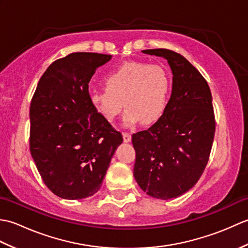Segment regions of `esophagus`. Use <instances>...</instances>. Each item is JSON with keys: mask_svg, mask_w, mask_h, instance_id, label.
Listing matches in <instances>:
<instances>
[{"mask_svg": "<svg viewBox=\"0 0 248 248\" xmlns=\"http://www.w3.org/2000/svg\"><path fill=\"white\" fill-rule=\"evenodd\" d=\"M123 138H124V143H129V141H131V139H132V136H131L130 133L124 132V133H123Z\"/></svg>", "mask_w": 248, "mask_h": 248, "instance_id": "1", "label": "esophagus"}]
</instances>
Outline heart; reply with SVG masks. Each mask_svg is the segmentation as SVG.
Here are the masks:
<instances>
[{
    "label": "heart",
    "mask_w": 248,
    "mask_h": 248,
    "mask_svg": "<svg viewBox=\"0 0 248 248\" xmlns=\"http://www.w3.org/2000/svg\"><path fill=\"white\" fill-rule=\"evenodd\" d=\"M104 82L107 88L93 92L91 103L105 120L114 121L123 107L127 108L124 123L129 127L140 120L143 124H155L164 115L170 82L162 66L124 62L108 73Z\"/></svg>",
    "instance_id": "obj_1"
}]
</instances>
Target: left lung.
I'll use <instances>...</instances> for the list:
<instances>
[{
  "label": "left lung",
  "mask_w": 248,
  "mask_h": 248,
  "mask_svg": "<svg viewBox=\"0 0 248 248\" xmlns=\"http://www.w3.org/2000/svg\"><path fill=\"white\" fill-rule=\"evenodd\" d=\"M141 52L167 60L172 91L162 118L132 135L133 175L149 196L167 200L191 189L207 166L215 132L212 96L204 78L181 54L167 49Z\"/></svg>",
  "instance_id": "1"
}]
</instances>
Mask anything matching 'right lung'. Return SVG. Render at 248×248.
Wrapping results in <instances>:
<instances>
[{
	"label": "right lung",
	"mask_w": 248,
	"mask_h": 248,
	"mask_svg": "<svg viewBox=\"0 0 248 248\" xmlns=\"http://www.w3.org/2000/svg\"><path fill=\"white\" fill-rule=\"evenodd\" d=\"M112 55L77 52L52 62L30 108V150L56 196L83 199L101 187L123 135L97 113L88 83Z\"/></svg>",
	"instance_id": "add662e5"
}]
</instances>
